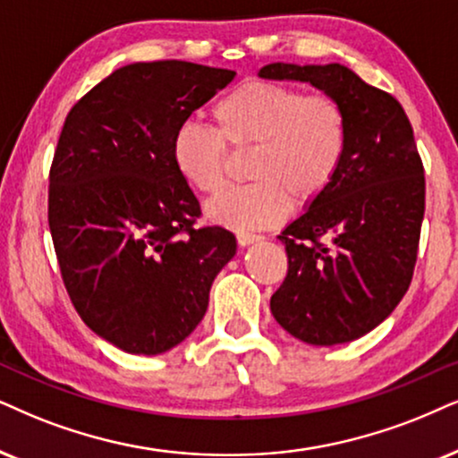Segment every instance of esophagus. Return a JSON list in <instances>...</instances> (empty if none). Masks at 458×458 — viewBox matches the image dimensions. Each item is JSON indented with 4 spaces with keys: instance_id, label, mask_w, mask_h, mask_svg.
I'll return each mask as SVG.
<instances>
[{
    "instance_id": "esophagus-1",
    "label": "esophagus",
    "mask_w": 458,
    "mask_h": 458,
    "mask_svg": "<svg viewBox=\"0 0 458 458\" xmlns=\"http://www.w3.org/2000/svg\"><path fill=\"white\" fill-rule=\"evenodd\" d=\"M236 241H239L241 247H247V245H253V242L262 241V236L251 234V233H239V234H236Z\"/></svg>"
}]
</instances>
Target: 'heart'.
<instances>
[{
  "instance_id": "obj_1",
  "label": "heart",
  "mask_w": 458,
  "mask_h": 458,
  "mask_svg": "<svg viewBox=\"0 0 458 458\" xmlns=\"http://www.w3.org/2000/svg\"><path fill=\"white\" fill-rule=\"evenodd\" d=\"M216 130L183 123L171 141L173 165L196 192L225 186L230 150L249 152V179L209 202L213 222L230 230L279 225L293 202L312 207L326 196L349 154V118L329 92H306L279 82H245L211 109Z\"/></svg>"
}]
</instances>
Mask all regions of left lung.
Instances as JSON below:
<instances>
[{
	"mask_svg": "<svg viewBox=\"0 0 458 458\" xmlns=\"http://www.w3.org/2000/svg\"><path fill=\"white\" fill-rule=\"evenodd\" d=\"M259 78L310 82L349 118V154L332 190L279 234L287 276L270 310L302 343H351L395 310L414 275L425 169L412 124L395 97L340 63H270Z\"/></svg>",
	"mask_w": 458,
	"mask_h": 458,
	"instance_id": "obj_1",
	"label": "left lung"
}]
</instances>
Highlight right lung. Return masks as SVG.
<instances>
[{"label":"right lung","instance_id":"obj_1","mask_svg":"<svg viewBox=\"0 0 458 458\" xmlns=\"http://www.w3.org/2000/svg\"><path fill=\"white\" fill-rule=\"evenodd\" d=\"M234 72L186 61L115 69L72 107L50 166L48 225L63 283L92 332L158 355L194 332L236 253L171 156L175 131Z\"/></svg>","mask_w":458,"mask_h":458}]
</instances>
